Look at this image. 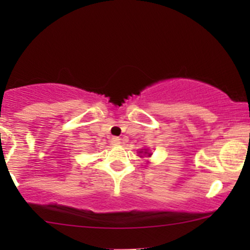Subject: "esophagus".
<instances>
[{
  "mask_svg": "<svg viewBox=\"0 0 250 250\" xmlns=\"http://www.w3.org/2000/svg\"><path fill=\"white\" fill-rule=\"evenodd\" d=\"M110 143H111V145H113V146H119L120 143H121V139H119V137H117V136L111 137Z\"/></svg>",
  "mask_w": 250,
  "mask_h": 250,
  "instance_id": "1",
  "label": "esophagus"
}]
</instances>
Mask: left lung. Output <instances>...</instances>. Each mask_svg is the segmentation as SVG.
<instances>
[{"mask_svg": "<svg viewBox=\"0 0 250 250\" xmlns=\"http://www.w3.org/2000/svg\"><path fill=\"white\" fill-rule=\"evenodd\" d=\"M148 155H150V154H148Z\"/></svg>", "mask_w": 250, "mask_h": 250, "instance_id": "8db88e82", "label": "left lung"}]
</instances>
